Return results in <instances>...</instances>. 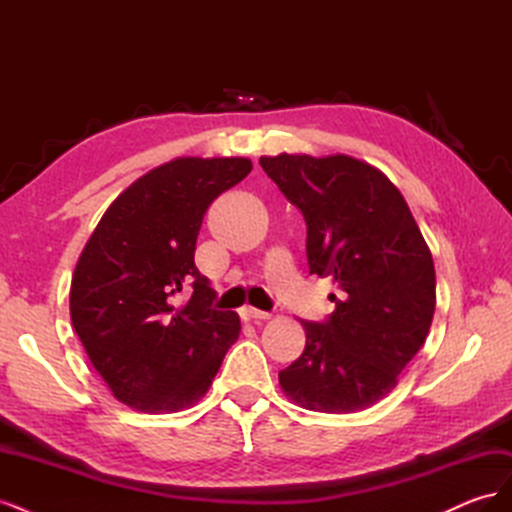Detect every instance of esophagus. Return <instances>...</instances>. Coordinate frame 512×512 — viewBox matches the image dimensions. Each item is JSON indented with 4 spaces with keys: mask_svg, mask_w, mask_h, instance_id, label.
Instances as JSON below:
<instances>
[{
    "mask_svg": "<svg viewBox=\"0 0 512 512\" xmlns=\"http://www.w3.org/2000/svg\"><path fill=\"white\" fill-rule=\"evenodd\" d=\"M239 314L243 320H269L271 318L269 312H260V309H254V307H243Z\"/></svg>",
    "mask_w": 512,
    "mask_h": 512,
    "instance_id": "obj_1",
    "label": "esophagus"
}]
</instances>
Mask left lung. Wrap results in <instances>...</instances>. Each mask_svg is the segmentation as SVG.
Segmentation results:
<instances>
[{
  "mask_svg": "<svg viewBox=\"0 0 512 512\" xmlns=\"http://www.w3.org/2000/svg\"><path fill=\"white\" fill-rule=\"evenodd\" d=\"M307 226L309 275L331 277L335 312L301 320L305 350L280 371L301 408L348 414L389 395L425 344L436 271L404 196L378 168L350 156L260 158Z\"/></svg>",
  "mask_w": 512,
  "mask_h": 512,
  "instance_id": "8db88e82",
  "label": "left lung"
}]
</instances>
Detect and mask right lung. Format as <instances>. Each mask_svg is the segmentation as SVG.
Returning <instances> with one entry per match:
<instances>
[{
	"label": "right lung",
	"instance_id": "right-lung-1",
	"mask_svg": "<svg viewBox=\"0 0 512 512\" xmlns=\"http://www.w3.org/2000/svg\"><path fill=\"white\" fill-rule=\"evenodd\" d=\"M247 158H177L136 179L106 209L76 262L70 316L91 365L134 410L188 408L218 374L241 322L213 307L194 265L209 205L250 175ZM185 285L191 299L177 306Z\"/></svg>",
	"mask_w": 512,
	"mask_h": 512
}]
</instances>
